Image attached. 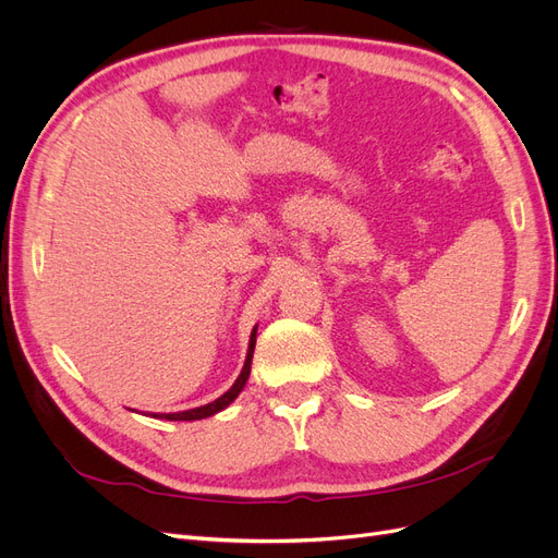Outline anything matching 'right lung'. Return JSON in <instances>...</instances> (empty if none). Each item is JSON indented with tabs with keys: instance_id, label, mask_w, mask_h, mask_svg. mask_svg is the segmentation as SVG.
<instances>
[{
	"instance_id": "obj_1",
	"label": "right lung",
	"mask_w": 558,
	"mask_h": 558,
	"mask_svg": "<svg viewBox=\"0 0 558 558\" xmlns=\"http://www.w3.org/2000/svg\"><path fill=\"white\" fill-rule=\"evenodd\" d=\"M256 330H258V328H253V332H251V342H248V351H246V361H244V367H242L240 377L234 379V384L228 388V391H226L221 398H216L214 402H209V404H202V408H195V410L172 412V414H154V416H160V418H167V421H199V418H207V416H214V414H218L221 410H226L228 404H230V402H234V398H238V396L242 393V388L246 386V379H248V375H251L253 349H256Z\"/></svg>"
}]
</instances>
